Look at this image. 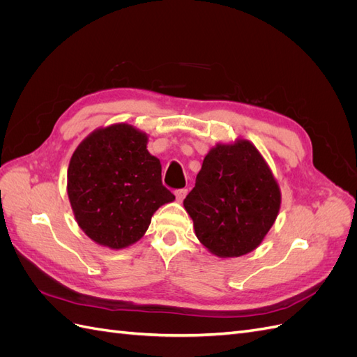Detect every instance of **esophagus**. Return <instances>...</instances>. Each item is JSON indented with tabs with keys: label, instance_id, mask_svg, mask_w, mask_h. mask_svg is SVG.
Instances as JSON below:
<instances>
[{
	"label": "esophagus",
	"instance_id": "34e87169",
	"mask_svg": "<svg viewBox=\"0 0 357 357\" xmlns=\"http://www.w3.org/2000/svg\"><path fill=\"white\" fill-rule=\"evenodd\" d=\"M186 193H188V189H177V190L174 192V195H176L177 201H178V202H181L183 199H185Z\"/></svg>",
	"mask_w": 357,
	"mask_h": 357
}]
</instances>
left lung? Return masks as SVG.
I'll use <instances>...</instances> for the list:
<instances>
[{
  "label": "left lung",
  "mask_w": 357,
  "mask_h": 357,
  "mask_svg": "<svg viewBox=\"0 0 357 357\" xmlns=\"http://www.w3.org/2000/svg\"><path fill=\"white\" fill-rule=\"evenodd\" d=\"M280 204L277 180L247 139L213 147L183 201L198 240L219 257L253 252L274 225Z\"/></svg>",
  "instance_id": "obj_1"
}]
</instances>
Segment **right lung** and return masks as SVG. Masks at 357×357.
I'll return each instance as SVG.
<instances>
[{"mask_svg":"<svg viewBox=\"0 0 357 357\" xmlns=\"http://www.w3.org/2000/svg\"><path fill=\"white\" fill-rule=\"evenodd\" d=\"M147 135L128 123L100 128L71 156L67 190L74 218L96 244L125 248L146 234L153 213L176 197Z\"/></svg>","mask_w":357,"mask_h":357,"instance_id":"obj_1","label":"right lung"}]
</instances>
